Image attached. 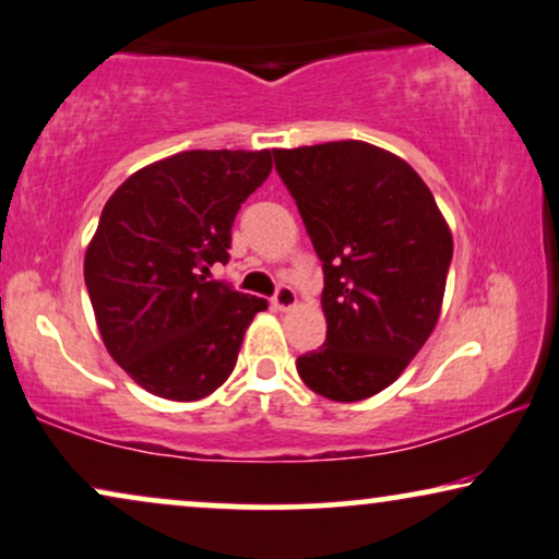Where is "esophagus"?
<instances>
[{
    "label": "esophagus",
    "instance_id": "34e87169",
    "mask_svg": "<svg viewBox=\"0 0 559 559\" xmlns=\"http://www.w3.org/2000/svg\"><path fill=\"white\" fill-rule=\"evenodd\" d=\"M273 309H278V311H288V309H294L296 307V292L292 286H278L275 288V296H273Z\"/></svg>",
    "mask_w": 559,
    "mask_h": 559
}]
</instances>
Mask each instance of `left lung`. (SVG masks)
<instances>
[{
  "instance_id": "obj_1",
  "label": "left lung",
  "mask_w": 559,
  "mask_h": 559,
  "mask_svg": "<svg viewBox=\"0 0 559 559\" xmlns=\"http://www.w3.org/2000/svg\"><path fill=\"white\" fill-rule=\"evenodd\" d=\"M324 271L326 340L296 360L330 401L376 396L440 319L452 233L419 174L362 140L273 151Z\"/></svg>"
}]
</instances>
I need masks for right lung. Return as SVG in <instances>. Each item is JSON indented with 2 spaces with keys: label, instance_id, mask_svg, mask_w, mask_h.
<instances>
[{
  "label": "right lung",
  "instance_id": "add662e5",
  "mask_svg": "<svg viewBox=\"0 0 559 559\" xmlns=\"http://www.w3.org/2000/svg\"><path fill=\"white\" fill-rule=\"evenodd\" d=\"M271 168V151H186L140 168L104 204L84 258L88 299L109 355L153 396L217 391L267 309L210 281V267L229 260L235 214Z\"/></svg>",
  "mask_w": 559,
  "mask_h": 559
}]
</instances>
